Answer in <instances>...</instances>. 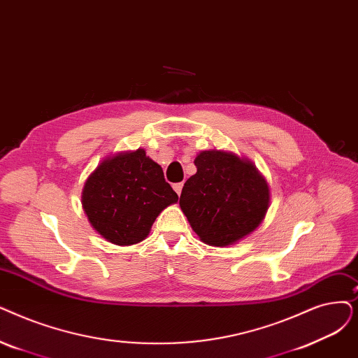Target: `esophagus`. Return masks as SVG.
Listing matches in <instances>:
<instances>
[{"mask_svg":"<svg viewBox=\"0 0 358 358\" xmlns=\"http://www.w3.org/2000/svg\"><path fill=\"white\" fill-rule=\"evenodd\" d=\"M173 189H174L176 193L180 196V194H181V190H182V182H176V184H173Z\"/></svg>","mask_w":358,"mask_h":358,"instance_id":"esophagus-1","label":"esophagus"}]
</instances>
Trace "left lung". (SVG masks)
<instances>
[{"mask_svg":"<svg viewBox=\"0 0 358 358\" xmlns=\"http://www.w3.org/2000/svg\"><path fill=\"white\" fill-rule=\"evenodd\" d=\"M180 206L200 240L229 245L255 231L269 208V187L256 166L221 150L200 152Z\"/></svg>","mask_w":358,"mask_h":358,"instance_id":"8db88e82","label":"left lung"}]
</instances>
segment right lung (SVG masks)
<instances>
[{
	"instance_id": "1",
	"label": "right lung",
	"mask_w": 358,
	"mask_h": 358,
	"mask_svg": "<svg viewBox=\"0 0 358 358\" xmlns=\"http://www.w3.org/2000/svg\"><path fill=\"white\" fill-rule=\"evenodd\" d=\"M178 200L143 149L105 159L85 182L82 205L99 234L118 245L148 237L157 216Z\"/></svg>"
}]
</instances>
